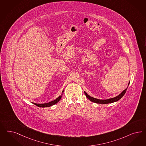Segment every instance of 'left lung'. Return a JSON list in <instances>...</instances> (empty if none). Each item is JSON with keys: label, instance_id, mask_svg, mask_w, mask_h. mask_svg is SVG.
I'll return each instance as SVG.
<instances>
[{"label": "left lung", "instance_id": "1", "mask_svg": "<svg viewBox=\"0 0 146 146\" xmlns=\"http://www.w3.org/2000/svg\"><path fill=\"white\" fill-rule=\"evenodd\" d=\"M129 83H128V85L129 84ZM128 88V87H127ZM127 88L125 90H124L122 92L118 95V96L114 97V98H110V99H106V100H101V99H96V98H93L91 96H90L89 95L87 94L84 91V94L86 95V97L89 99L90 101L92 102H94L95 103L97 104H108L111 103H114V102H117L119 99H121L122 98V97L123 96V95L125 94L126 91H127Z\"/></svg>", "mask_w": 146, "mask_h": 146}]
</instances>
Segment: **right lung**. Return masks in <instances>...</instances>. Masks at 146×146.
<instances>
[{
    "label": "right lung",
    "mask_w": 146,
    "mask_h": 146,
    "mask_svg": "<svg viewBox=\"0 0 146 146\" xmlns=\"http://www.w3.org/2000/svg\"><path fill=\"white\" fill-rule=\"evenodd\" d=\"M63 91H63L62 92H63ZM61 98L62 96H59L58 98H57L56 99H55V100H53V101H52V102H49V103H48L36 104L33 103V104H34L35 105H36L38 107H40V108L49 107V106H51L52 105H55V104H56L57 103H58V102L60 101V100L61 99Z\"/></svg>",
    "instance_id": "add662e5"
}]
</instances>
